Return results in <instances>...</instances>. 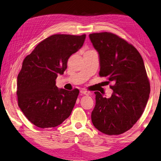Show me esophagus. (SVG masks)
Instances as JSON below:
<instances>
[{"mask_svg": "<svg viewBox=\"0 0 161 161\" xmlns=\"http://www.w3.org/2000/svg\"><path fill=\"white\" fill-rule=\"evenodd\" d=\"M80 93L84 94V95H90V92H88V91H87V90H80Z\"/></svg>", "mask_w": 161, "mask_h": 161, "instance_id": "obj_1", "label": "esophagus"}]
</instances>
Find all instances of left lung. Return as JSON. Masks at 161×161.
<instances>
[{
  "instance_id": "8db88e82",
  "label": "left lung",
  "mask_w": 161,
  "mask_h": 161,
  "mask_svg": "<svg viewBox=\"0 0 161 161\" xmlns=\"http://www.w3.org/2000/svg\"><path fill=\"white\" fill-rule=\"evenodd\" d=\"M99 57L101 77L114 82L111 97L95 92L91 114L94 126L108 135L128 131L143 114L149 98L150 83L143 59L132 45L108 32L89 35Z\"/></svg>"
}]
</instances>
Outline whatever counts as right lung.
<instances>
[{
	"mask_svg": "<svg viewBox=\"0 0 161 161\" xmlns=\"http://www.w3.org/2000/svg\"><path fill=\"white\" fill-rule=\"evenodd\" d=\"M86 37V34L53 35L24 59L17 76L18 105L34 125L54 128L71 115L79 90L59 89L56 78L64 74L69 58L80 49Z\"/></svg>",
	"mask_w": 161,
	"mask_h": 161,
	"instance_id": "1",
	"label": "right lung"
}]
</instances>
